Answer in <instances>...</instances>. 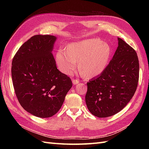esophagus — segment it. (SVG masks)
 <instances>
[{"label": "esophagus", "instance_id": "obj_1", "mask_svg": "<svg viewBox=\"0 0 149 149\" xmlns=\"http://www.w3.org/2000/svg\"><path fill=\"white\" fill-rule=\"evenodd\" d=\"M72 82H73V84H77L79 83V81H78L77 79H73Z\"/></svg>", "mask_w": 149, "mask_h": 149}]
</instances>
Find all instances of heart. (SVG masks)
I'll return each instance as SVG.
<instances>
[{"mask_svg": "<svg viewBox=\"0 0 149 149\" xmlns=\"http://www.w3.org/2000/svg\"><path fill=\"white\" fill-rule=\"evenodd\" d=\"M111 54L109 45L98 38L72 43L67 49H60L56 61L63 73L72 75L79 62V69L87 77L97 76L106 68Z\"/></svg>", "mask_w": 149, "mask_h": 149, "instance_id": "heart-1", "label": "heart"}]
</instances>
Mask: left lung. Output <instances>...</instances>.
Returning a JSON list of instances; mask_svg holds the SVG:
<instances>
[{
	"instance_id": "8db88e82",
	"label": "left lung",
	"mask_w": 149,
	"mask_h": 149,
	"mask_svg": "<svg viewBox=\"0 0 149 149\" xmlns=\"http://www.w3.org/2000/svg\"><path fill=\"white\" fill-rule=\"evenodd\" d=\"M118 46L101 74L87 83L85 100L90 112L99 118L115 115L133 97L139 80L136 52L118 38Z\"/></svg>"
}]
</instances>
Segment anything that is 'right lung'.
Segmentation results:
<instances>
[{"instance_id":"add662e5","label":"right lung","mask_w":149,"mask_h":149,"mask_svg":"<svg viewBox=\"0 0 149 149\" xmlns=\"http://www.w3.org/2000/svg\"><path fill=\"white\" fill-rule=\"evenodd\" d=\"M56 37L33 36L22 45L12 61L15 92L23 108L40 118L54 115L72 86L68 76L57 68L52 54Z\"/></svg>"}]
</instances>
